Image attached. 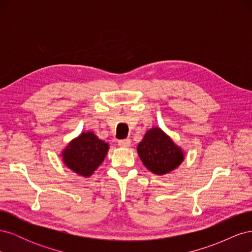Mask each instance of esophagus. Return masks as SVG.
I'll use <instances>...</instances> for the list:
<instances>
[{
  "label": "esophagus",
  "instance_id": "1",
  "mask_svg": "<svg viewBox=\"0 0 252 252\" xmlns=\"http://www.w3.org/2000/svg\"><path fill=\"white\" fill-rule=\"evenodd\" d=\"M118 144H119L120 147L128 148V147H130L131 141H130V139H124V140H120V141L118 142Z\"/></svg>",
  "mask_w": 252,
  "mask_h": 252
}]
</instances>
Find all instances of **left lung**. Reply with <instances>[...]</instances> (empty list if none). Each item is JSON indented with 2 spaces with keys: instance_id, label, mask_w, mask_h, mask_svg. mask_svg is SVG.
Segmentation results:
<instances>
[{
  "instance_id": "1",
  "label": "left lung",
  "mask_w": 252,
  "mask_h": 252,
  "mask_svg": "<svg viewBox=\"0 0 252 252\" xmlns=\"http://www.w3.org/2000/svg\"><path fill=\"white\" fill-rule=\"evenodd\" d=\"M136 149L145 167L158 175L169 173L184 161L182 148L158 127L149 129Z\"/></svg>"
}]
</instances>
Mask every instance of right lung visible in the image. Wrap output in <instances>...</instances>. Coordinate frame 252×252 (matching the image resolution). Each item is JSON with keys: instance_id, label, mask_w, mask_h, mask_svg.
Instances as JSON below:
<instances>
[{"instance_id": "add662e5", "label": "right lung", "mask_w": 252, "mask_h": 252, "mask_svg": "<svg viewBox=\"0 0 252 252\" xmlns=\"http://www.w3.org/2000/svg\"><path fill=\"white\" fill-rule=\"evenodd\" d=\"M109 145L100 140L93 131L82 132L62 151L63 162L82 177L88 178L102 164L107 155Z\"/></svg>"}]
</instances>
